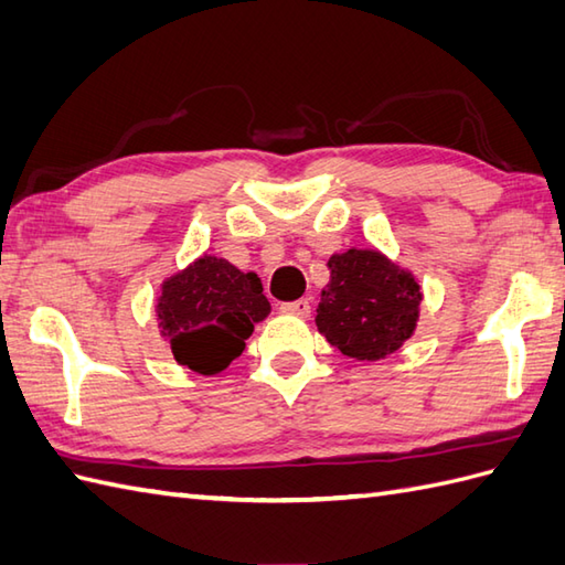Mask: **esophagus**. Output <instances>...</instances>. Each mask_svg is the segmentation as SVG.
Instances as JSON below:
<instances>
[{
    "label": "esophagus",
    "mask_w": 565,
    "mask_h": 565,
    "mask_svg": "<svg viewBox=\"0 0 565 565\" xmlns=\"http://www.w3.org/2000/svg\"><path fill=\"white\" fill-rule=\"evenodd\" d=\"M280 311L290 313V316H309L311 305H309V299H295V301H285V305H280Z\"/></svg>",
    "instance_id": "34e87169"
}]
</instances>
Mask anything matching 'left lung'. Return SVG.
<instances>
[{"label": "left lung", "instance_id": "obj_1", "mask_svg": "<svg viewBox=\"0 0 565 565\" xmlns=\"http://www.w3.org/2000/svg\"><path fill=\"white\" fill-rule=\"evenodd\" d=\"M316 326L330 345L354 360L376 362L415 333L422 292L412 273L374 249H350L328 260Z\"/></svg>", "mask_w": 565, "mask_h": 565}]
</instances>
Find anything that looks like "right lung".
I'll use <instances>...</instances> for the list:
<instances>
[{
    "instance_id": "1",
    "label": "right lung",
    "mask_w": 565,
    "mask_h": 565,
    "mask_svg": "<svg viewBox=\"0 0 565 565\" xmlns=\"http://www.w3.org/2000/svg\"><path fill=\"white\" fill-rule=\"evenodd\" d=\"M270 311L256 273H242L225 258L201 256L164 280L158 321L174 360L203 376L223 371L242 354L254 323Z\"/></svg>"
}]
</instances>
